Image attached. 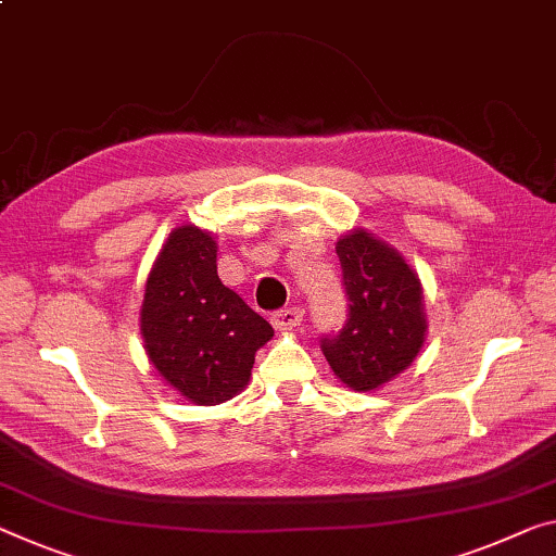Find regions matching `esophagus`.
Segmentation results:
<instances>
[{"label": "esophagus", "mask_w": 556, "mask_h": 556, "mask_svg": "<svg viewBox=\"0 0 556 556\" xmlns=\"http://www.w3.org/2000/svg\"><path fill=\"white\" fill-rule=\"evenodd\" d=\"M303 307H286V311L273 313V326L278 330H293L303 323Z\"/></svg>", "instance_id": "obj_1"}]
</instances>
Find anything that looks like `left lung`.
Here are the masks:
<instances>
[{"label":"left lung","instance_id":"1","mask_svg":"<svg viewBox=\"0 0 556 556\" xmlns=\"http://www.w3.org/2000/svg\"><path fill=\"white\" fill-rule=\"evenodd\" d=\"M348 295V320L320 340L340 382L378 390L407 370L425 343L422 286L403 255L355 228L336 243Z\"/></svg>","mask_w":556,"mask_h":556}]
</instances>
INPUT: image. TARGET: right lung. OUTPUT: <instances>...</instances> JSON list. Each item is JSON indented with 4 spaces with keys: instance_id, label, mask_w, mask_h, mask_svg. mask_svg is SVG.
I'll return each instance as SVG.
<instances>
[{
    "instance_id": "right-lung-1",
    "label": "right lung",
    "mask_w": 556,
    "mask_h": 556,
    "mask_svg": "<svg viewBox=\"0 0 556 556\" xmlns=\"http://www.w3.org/2000/svg\"><path fill=\"white\" fill-rule=\"evenodd\" d=\"M216 241L195 226L170 230L147 278L141 336L161 378L199 405H218L249 386L255 353L273 328L216 268Z\"/></svg>"
}]
</instances>
